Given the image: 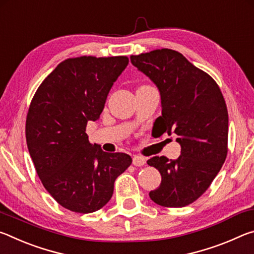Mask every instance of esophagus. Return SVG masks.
<instances>
[{
    "instance_id": "esophagus-1",
    "label": "esophagus",
    "mask_w": 254,
    "mask_h": 254,
    "mask_svg": "<svg viewBox=\"0 0 254 254\" xmlns=\"http://www.w3.org/2000/svg\"><path fill=\"white\" fill-rule=\"evenodd\" d=\"M132 163L135 167H142L145 165V158L141 156H134L132 159Z\"/></svg>"
}]
</instances>
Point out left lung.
<instances>
[{
  "mask_svg": "<svg viewBox=\"0 0 254 254\" xmlns=\"http://www.w3.org/2000/svg\"><path fill=\"white\" fill-rule=\"evenodd\" d=\"M130 59L160 92L161 117L153 128L159 135L177 134L182 147L176 160L157 156L147 161L161 175L160 186L149 196L163 207H184L207 190L226 159L229 114L224 97L216 81L178 51L157 49Z\"/></svg>",
  "mask_w": 254,
  "mask_h": 254,
  "instance_id": "left-lung-1",
  "label": "left lung"
}]
</instances>
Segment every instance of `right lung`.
Listing matches in <instances>:
<instances>
[{
  "instance_id": "1",
  "label": "right lung",
  "mask_w": 254,
  "mask_h": 254,
  "mask_svg": "<svg viewBox=\"0 0 254 254\" xmlns=\"http://www.w3.org/2000/svg\"><path fill=\"white\" fill-rule=\"evenodd\" d=\"M127 64V56L68 58L46 77L30 104L29 153L47 191L71 212L101 209L113 195L115 179L132 163L127 153L92 144L86 133Z\"/></svg>"
}]
</instances>
